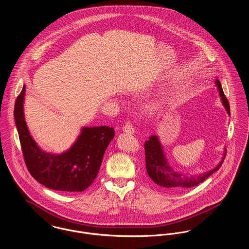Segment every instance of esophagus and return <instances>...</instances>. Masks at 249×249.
<instances>
[{
  "mask_svg": "<svg viewBox=\"0 0 249 249\" xmlns=\"http://www.w3.org/2000/svg\"><path fill=\"white\" fill-rule=\"evenodd\" d=\"M123 132L125 134H128V135H133L135 133V129L133 128V126L131 125L130 122H127L124 127H123Z\"/></svg>",
  "mask_w": 249,
  "mask_h": 249,
  "instance_id": "esophagus-1",
  "label": "esophagus"
}]
</instances>
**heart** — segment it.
Segmentation results:
<instances>
[{
    "instance_id": "1",
    "label": "heart",
    "mask_w": 249,
    "mask_h": 249,
    "mask_svg": "<svg viewBox=\"0 0 249 249\" xmlns=\"http://www.w3.org/2000/svg\"><path fill=\"white\" fill-rule=\"evenodd\" d=\"M157 106H158L157 101H155V100H151V101H149V102L145 105V110H146L147 112L152 113L153 111H155V110L157 109Z\"/></svg>"
}]
</instances>
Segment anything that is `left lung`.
Returning a JSON list of instances; mask_svg holds the SVG:
<instances>
[{
	"instance_id": "1",
	"label": "left lung",
	"mask_w": 249,
	"mask_h": 249,
	"mask_svg": "<svg viewBox=\"0 0 249 249\" xmlns=\"http://www.w3.org/2000/svg\"><path fill=\"white\" fill-rule=\"evenodd\" d=\"M215 84L217 86L219 95L221 97V103L227 114L230 115L229 103L224 96L221 83L218 78H216ZM144 148L146 159V170L149 177L158 185L172 191L196 186L202 181H204L212 174H214L221 168L226 155L225 147H223V155L218 165L215 166L213 169L209 171L190 175L187 173H181L179 171H177L175 167L170 163L159 136H151L145 142Z\"/></svg>"
}]
</instances>
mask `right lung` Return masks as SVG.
<instances>
[{"label": "right lung", "mask_w": 249, "mask_h": 249, "mask_svg": "<svg viewBox=\"0 0 249 249\" xmlns=\"http://www.w3.org/2000/svg\"><path fill=\"white\" fill-rule=\"evenodd\" d=\"M26 85L17 97L14 119L30 175L44 186L65 192H82L94 181L104 153L114 137L108 126L82 127L72 145L61 154L44 151L30 135L25 118Z\"/></svg>", "instance_id": "right-lung-1"}]
</instances>
